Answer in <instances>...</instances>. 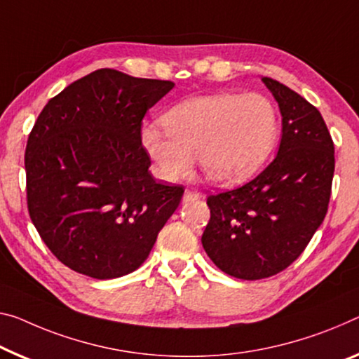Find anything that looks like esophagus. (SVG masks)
<instances>
[{"mask_svg": "<svg viewBox=\"0 0 359 359\" xmlns=\"http://www.w3.org/2000/svg\"><path fill=\"white\" fill-rule=\"evenodd\" d=\"M201 197L197 191H191V189H186L184 192V202H189V201H196V198Z\"/></svg>", "mask_w": 359, "mask_h": 359, "instance_id": "1", "label": "esophagus"}]
</instances>
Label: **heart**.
Wrapping results in <instances>:
<instances>
[{
  "label": "heart",
  "instance_id": "b5f03b06",
  "mask_svg": "<svg viewBox=\"0 0 359 359\" xmlns=\"http://www.w3.org/2000/svg\"><path fill=\"white\" fill-rule=\"evenodd\" d=\"M146 123L141 144L165 181L184 180L198 156L213 183L229 186L255 175L271 156L279 135L274 104L258 93H218L187 99Z\"/></svg>",
  "mask_w": 359,
  "mask_h": 359
}]
</instances>
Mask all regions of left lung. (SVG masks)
I'll return each instance as SVG.
<instances>
[{"instance_id":"obj_1","label":"left lung","mask_w":359,"mask_h":359,"mask_svg":"<svg viewBox=\"0 0 359 359\" xmlns=\"http://www.w3.org/2000/svg\"><path fill=\"white\" fill-rule=\"evenodd\" d=\"M283 115L278 156L249 183L208 196L207 255L226 274L255 280L295 262L326 217L334 142L319 110L279 81L262 76Z\"/></svg>"}]
</instances>
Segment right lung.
Masks as SVG:
<instances>
[{
  "label": "right lung",
  "mask_w": 359,
  "mask_h": 359,
  "mask_svg": "<svg viewBox=\"0 0 359 359\" xmlns=\"http://www.w3.org/2000/svg\"><path fill=\"white\" fill-rule=\"evenodd\" d=\"M173 81L99 69L49 99L27 141V203L59 262L95 279L133 273L184 189L157 183L142 118Z\"/></svg>",
  "instance_id": "right-lung-1"
}]
</instances>
